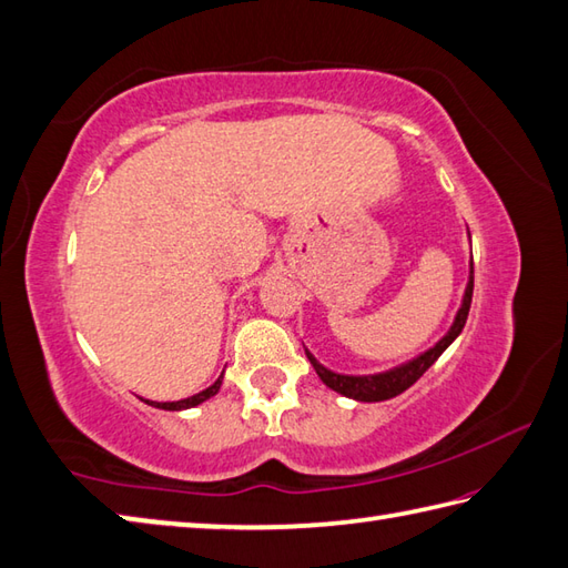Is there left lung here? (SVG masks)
<instances>
[{
  "mask_svg": "<svg viewBox=\"0 0 568 568\" xmlns=\"http://www.w3.org/2000/svg\"><path fill=\"white\" fill-rule=\"evenodd\" d=\"M470 303H473V263H470V277H468V287H465V295H463V303L458 315H455L450 329L443 335L436 344H433L430 349H426L424 354H418L416 359H410L402 366H394V369L382 372V374H366V376H352V374H337L327 369V366H322L313 354H307L310 364L315 366V372L322 382H325L332 392H337L347 398H354V402H386V398H394L398 394H404L408 386H414L420 376L428 372V366L436 362L443 352H446L450 344L455 342V337L460 335L463 327H465V320H468L470 313Z\"/></svg>",
  "mask_w": 568,
  "mask_h": 568,
  "instance_id": "1",
  "label": "left lung"
}]
</instances>
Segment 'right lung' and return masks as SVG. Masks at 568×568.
<instances>
[{"label": "right lung", "instance_id": "obj_1", "mask_svg": "<svg viewBox=\"0 0 568 568\" xmlns=\"http://www.w3.org/2000/svg\"><path fill=\"white\" fill-rule=\"evenodd\" d=\"M221 379H224V374L219 376V379L211 384L209 388H204V392H199V394H194V396H189V398H182V402H166V404H158V402H144V404H150V406H154V408H164V410H184V408H194V406H199V404H204L206 398H211V396H216L219 394V388H221Z\"/></svg>", "mask_w": 568, "mask_h": 568}]
</instances>
